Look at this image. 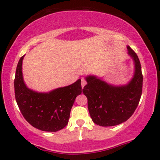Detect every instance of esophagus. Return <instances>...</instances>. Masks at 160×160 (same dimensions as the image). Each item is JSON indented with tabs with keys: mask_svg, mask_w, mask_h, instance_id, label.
Returning a JSON list of instances; mask_svg holds the SVG:
<instances>
[{
	"mask_svg": "<svg viewBox=\"0 0 160 160\" xmlns=\"http://www.w3.org/2000/svg\"><path fill=\"white\" fill-rule=\"evenodd\" d=\"M86 85V81L85 79L82 78L81 79V86H82V88H83L84 86H85Z\"/></svg>",
	"mask_w": 160,
	"mask_h": 160,
	"instance_id": "obj_1",
	"label": "esophagus"
}]
</instances>
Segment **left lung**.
Wrapping results in <instances>:
<instances>
[{
    "instance_id": "obj_1",
    "label": "left lung",
    "mask_w": 160,
    "mask_h": 160,
    "mask_svg": "<svg viewBox=\"0 0 160 160\" xmlns=\"http://www.w3.org/2000/svg\"><path fill=\"white\" fill-rule=\"evenodd\" d=\"M128 55L134 62L132 78L125 85L115 86L95 75L86 77L87 84L82 92L88 99L89 114L95 124L113 126L126 120L133 114L142 93L143 76L139 58L127 46Z\"/></svg>"
}]
</instances>
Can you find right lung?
I'll return each instance as SVG.
<instances>
[{
	"mask_svg": "<svg viewBox=\"0 0 160 160\" xmlns=\"http://www.w3.org/2000/svg\"><path fill=\"white\" fill-rule=\"evenodd\" d=\"M21 57L16 67L14 80L16 100L24 118L34 128L45 132H57L68 123L75 98L82 92L81 80L49 92H39L29 89L22 75Z\"/></svg>",
	"mask_w": 160,
	"mask_h": 160,
	"instance_id": "add662e5",
	"label": "right lung"
}]
</instances>
